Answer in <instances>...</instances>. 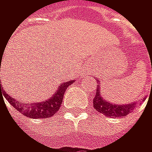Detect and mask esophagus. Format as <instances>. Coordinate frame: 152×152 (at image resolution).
Returning <instances> with one entry per match:
<instances>
[{
  "label": "esophagus",
  "instance_id": "34e87169",
  "mask_svg": "<svg viewBox=\"0 0 152 152\" xmlns=\"http://www.w3.org/2000/svg\"><path fill=\"white\" fill-rule=\"evenodd\" d=\"M85 73H89V71H87V72H86Z\"/></svg>",
  "mask_w": 152,
  "mask_h": 152
}]
</instances>
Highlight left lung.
<instances>
[{"instance_id": "left-lung-1", "label": "left lung", "mask_w": 152, "mask_h": 152, "mask_svg": "<svg viewBox=\"0 0 152 152\" xmlns=\"http://www.w3.org/2000/svg\"><path fill=\"white\" fill-rule=\"evenodd\" d=\"M96 80L99 84L96 90L95 97L93 99V107L96 110L102 113L106 117H113V118H124L128 114L134 110L136 107V102L129 103V104H116L111 103L109 101H106L103 98L102 87L100 84V80L96 78ZM145 100V99H144Z\"/></svg>"}]
</instances>
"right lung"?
Returning <instances> with one entry per match:
<instances>
[{"instance_id": "add662e5", "label": "right lung", "mask_w": 152, "mask_h": 152, "mask_svg": "<svg viewBox=\"0 0 152 152\" xmlns=\"http://www.w3.org/2000/svg\"><path fill=\"white\" fill-rule=\"evenodd\" d=\"M74 80L67 81L60 85L59 90L55 91L52 97H50L47 101L42 102H36V103H31V104H25L19 102L16 99H13L10 95H6L5 98L8 101L12 107H14L18 111L22 113L24 116L28 118L32 119H44L49 118L59 110L60 107L61 106L62 99L64 96V93L68 88ZM1 83L0 80V90Z\"/></svg>"}]
</instances>
